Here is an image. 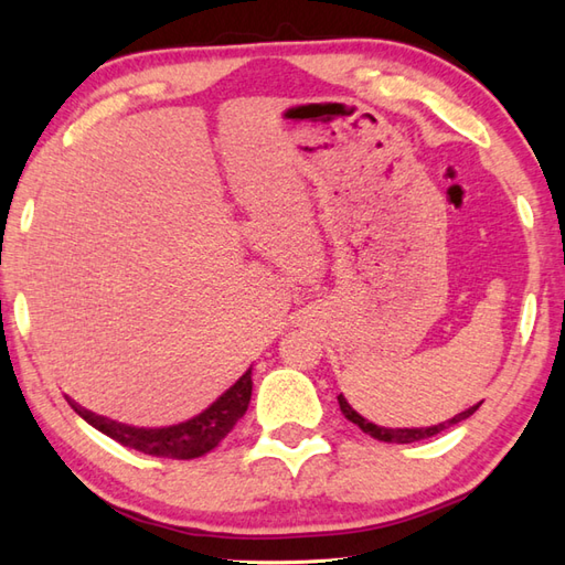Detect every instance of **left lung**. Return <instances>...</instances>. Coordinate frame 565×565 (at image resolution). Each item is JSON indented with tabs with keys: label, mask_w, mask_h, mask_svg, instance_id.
I'll return each mask as SVG.
<instances>
[{
	"label": "left lung",
	"mask_w": 565,
	"mask_h": 565,
	"mask_svg": "<svg viewBox=\"0 0 565 565\" xmlns=\"http://www.w3.org/2000/svg\"><path fill=\"white\" fill-rule=\"evenodd\" d=\"M338 401H340L342 415H344L347 419H350V423H354L359 429L366 431V435H371L374 439L388 441V444H413V441H419V439L435 437V435H439V431H444L447 427L463 423V419L471 417V415L478 411V405H481V403H478V405H473V407H468V411H463V413H459V415H454L451 419H447V423L429 425V427H381V425L369 423L366 417L359 415V413L354 411V407H352L350 403H347V398H344L342 393L338 395Z\"/></svg>",
	"instance_id": "left-lung-1"
}]
</instances>
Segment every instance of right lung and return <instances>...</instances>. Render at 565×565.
Listing matches in <instances>:
<instances>
[{
  "label": "right lung",
  "instance_id": "1",
  "mask_svg": "<svg viewBox=\"0 0 565 565\" xmlns=\"http://www.w3.org/2000/svg\"><path fill=\"white\" fill-rule=\"evenodd\" d=\"M252 398V366L239 376L231 388L223 391L206 411L184 419L170 427H134L116 423L104 415L87 411L72 398V405L84 423H89L102 435L116 439L124 447H130L150 456H164V459H199L221 444V439L235 427L239 417L245 415Z\"/></svg>",
  "mask_w": 565,
  "mask_h": 565
}]
</instances>
